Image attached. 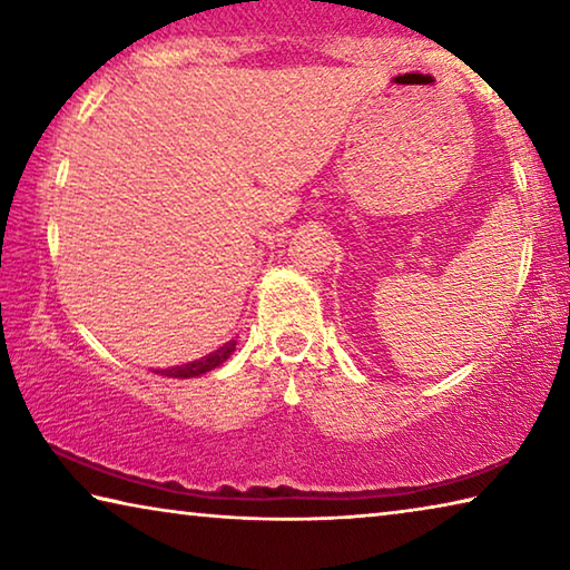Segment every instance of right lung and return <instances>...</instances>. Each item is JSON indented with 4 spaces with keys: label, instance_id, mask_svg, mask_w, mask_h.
<instances>
[{
    "label": "right lung",
    "instance_id": "obj_1",
    "mask_svg": "<svg viewBox=\"0 0 570 570\" xmlns=\"http://www.w3.org/2000/svg\"><path fill=\"white\" fill-rule=\"evenodd\" d=\"M236 350V342L230 340L224 346H218L216 352H210L206 356H200V360L190 362V364H183V366H170V370H158V374H166V377L173 380H190V377H200V374H206L210 370H216V366L224 364L230 354Z\"/></svg>",
    "mask_w": 570,
    "mask_h": 570
}]
</instances>
